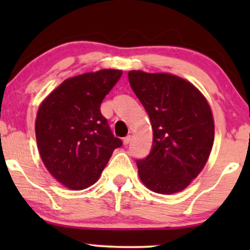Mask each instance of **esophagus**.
Segmentation results:
<instances>
[{"instance_id":"esophagus-1","label":"esophagus","mask_w":250,"mask_h":250,"mask_svg":"<svg viewBox=\"0 0 250 250\" xmlns=\"http://www.w3.org/2000/svg\"><path fill=\"white\" fill-rule=\"evenodd\" d=\"M130 141H131V136H130V135H128V136H125V139H123V143H125V146L129 145V143H130Z\"/></svg>"}]
</instances>
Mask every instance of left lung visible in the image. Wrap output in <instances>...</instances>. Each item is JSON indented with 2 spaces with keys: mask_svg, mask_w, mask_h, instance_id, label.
Instances as JSON below:
<instances>
[{
  "mask_svg": "<svg viewBox=\"0 0 250 250\" xmlns=\"http://www.w3.org/2000/svg\"><path fill=\"white\" fill-rule=\"evenodd\" d=\"M128 79L153 127L150 153L136 161L140 179L155 193L181 191L200 174L213 147L210 107L179 76L131 70Z\"/></svg>",
  "mask_w": 250,
  "mask_h": 250,
  "instance_id": "left-lung-1",
  "label": "left lung"
}]
</instances>
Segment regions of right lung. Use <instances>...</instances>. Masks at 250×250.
<instances>
[{"label":"right lung","instance_id":"obj_1","mask_svg":"<svg viewBox=\"0 0 250 250\" xmlns=\"http://www.w3.org/2000/svg\"><path fill=\"white\" fill-rule=\"evenodd\" d=\"M122 75L103 69L65 80L40 105L36 141L45 168L67 188L95 183L122 141L101 114V103Z\"/></svg>","mask_w":250,"mask_h":250}]
</instances>
